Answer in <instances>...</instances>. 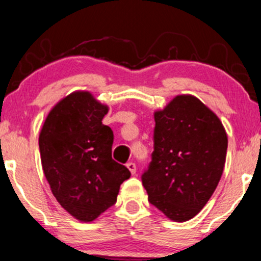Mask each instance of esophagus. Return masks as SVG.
Segmentation results:
<instances>
[{
    "label": "esophagus",
    "instance_id": "obj_1",
    "mask_svg": "<svg viewBox=\"0 0 261 261\" xmlns=\"http://www.w3.org/2000/svg\"><path fill=\"white\" fill-rule=\"evenodd\" d=\"M125 166H127L128 170L130 171V173H132V174H136L137 166H136V164H134V162H128V164L125 165Z\"/></svg>",
    "mask_w": 261,
    "mask_h": 261
}]
</instances>
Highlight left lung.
Returning a JSON list of instances; mask_svg holds the SVG:
<instances>
[{
    "label": "left lung",
    "mask_w": 261,
    "mask_h": 261,
    "mask_svg": "<svg viewBox=\"0 0 261 261\" xmlns=\"http://www.w3.org/2000/svg\"><path fill=\"white\" fill-rule=\"evenodd\" d=\"M154 151L142 180L149 201L176 222L206 205L221 179L227 133L216 113L191 94L154 112Z\"/></svg>",
    "instance_id": "left-lung-1"
}]
</instances>
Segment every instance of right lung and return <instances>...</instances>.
Wrapping results in <instances>:
<instances>
[{
  "label": "right lung",
  "mask_w": 261,
  "mask_h": 261,
  "mask_svg": "<svg viewBox=\"0 0 261 261\" xmlns=\"http://www.w3.org/2000/svg\"><path fill=\"white\" fill-rule=\"evenodd\" d=\"M109 106L90 91L70 93L51 109L39 136L40 158L51 192L70 216L91 222L117 200L130 177L112 160L113 133L102 118Z\"/></svg>",
  "instance_id": "obj_1"
}]
</instances>
